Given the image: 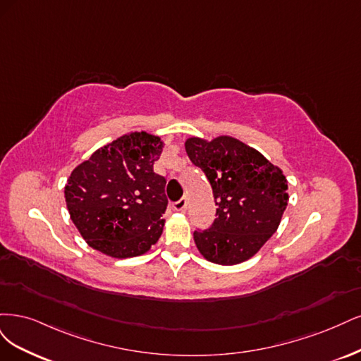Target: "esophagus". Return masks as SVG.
<instances>
[{
	"label": "esophagus",
	"mask_w": 361,
	"mask_h": 361,
	"mask_svg": "<svg viewBox=\"0 0 361 361\" xmlns=\"http://www.w3.org/2000/svg\"><path fill=\"white\" fill-rule=\"evenodd\" d=\"M185 207H188V200H185V197H181L180 201H177V202H173V204H172V208H173V210H176V212H180V213L185 210Z\"/></svg>",
	"instance_id": "esophagus-1"
}]
</instances>
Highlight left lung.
<instances>
[{
  "label": "left lung",
  "instance_id": "8db88e82",
  "mask_svg": "<svg viewBox=\"0 0 361 361\" xmlns=\"http://www.w3.org/2000/svg\"><path fill=\"white\" fill-rule=\"evenodd\" d=\"M192 164L212 184L216 219L193 238L202 257L219 265L250 259L277 231L289 201L283 171L232 136L185 139Z\"/></svg>",
  "mask_w": 361,
  "mask_h": 361
}]
</instances>
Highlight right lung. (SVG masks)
<instances>
[{"label":"right lung","instance_id":"1","mask_svg":"<svg viewBox=\"0 0 361 361\" xmlns=\"http://www.w3.org/2000/svg\"><path fill=\"white\" fill-rule=\"evenodd\" d=\"M164 141L145 130L96 149L68 177V214L90 247L111 258L141 257L164 232L166 180L153 171Z\"/></svg>","mask_w":361,"mask_h":361}]
</instances>
